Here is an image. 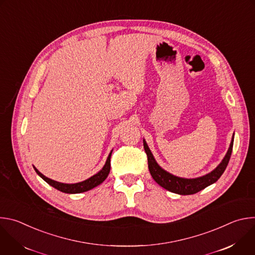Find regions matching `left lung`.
Returning <instances> with one entry per match:
<instances>
[{
    "label": "left lung",
    "mask_w": 255,
    "mask_h": 255,
    "mask_svg": "<svg viewBox=\"0 0 255 255\" xmlns=\"http://www.w3.org/2000/svg\"><path fill=\"white\" fill-rule=\"evenodd\" d=\"M233 141H234V135L230 143V147L224 159L222 160V162L210 173L197 178H183V177L172 175L169 172L165 171L157 164L150 149L147 146L146 142L144 140H143V145H144V150L147 154L148 168H149L150 174L156 183L171 193H175L178 195H193L204 190L208 186L216 183V181L220 178V176L225 171L228 165V162L230 160V156L233 148Z\"/></svg>",
    "instance_id": "left-lung-1"
}]
</instances>
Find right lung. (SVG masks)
Masks as SVG:
<instances>
[{"label":"right lung","instance_id":"add662e5","mask_svg":"<svg viewBox=\"0 0 255 255\" xmlns=\"http://www.w3.org/2000/svg\"><path fill=\"white\" fill-rule=\"evenodd\" d=\"M111 154H112V151L110 152V154H109L104 167L97 174H95V175L91 176L90 178H88L84 181H81V183H78V184L70 185V184L58 183V181L52 180V179L46 177L45 175H43L40 171H38V169H36V167H34V166L33 167L40 177H42L48 185L55 188L56 190H58L62 193H66V194H80V193H84L89 190H92L93 188L99 186L107 178L109 172H110V168H111Z\"/></svg>","mask_w":255,"mask_h":255}]
</instances>
